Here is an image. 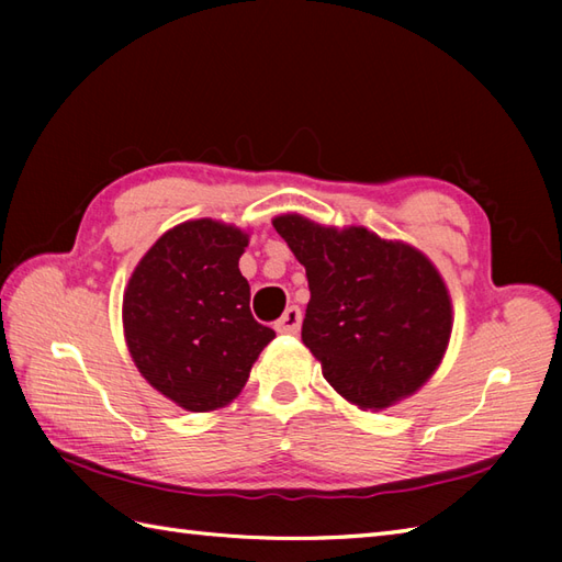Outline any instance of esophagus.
<instances>
[{"mask_svg":"<svg viewBox=\"0 0 562 562\" xmlns=\"http://www.w3.org/2000/svg\"><path fill=\"white\" fill-rule=\"evenodd\" d=\"M302 326V308L300 306H288L284 314L274 321V330L278 333H300Z\"/></svg>","mask_w":562,"mask_h":562,"instance_id":"34e87169","label":"esophagus"}]
</instances>
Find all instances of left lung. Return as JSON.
<instances>
[{"label": "left lung", "mask_w": 562, "mask_h": 562, "mask_svg": "<svg viewBox=\"0 0 562 562\" xmlns=\"http://www.w3.org/2000/svg\"><path fill=\"white\" fill-rule=\"evenodd\" d=\"M306 268L302 340L324 379L360 411L413 396L451 338V296L435 262L364 226H324L290 212L272 220Z\"/></svg>", "instance_id": "8db88e82"}]
</instances>
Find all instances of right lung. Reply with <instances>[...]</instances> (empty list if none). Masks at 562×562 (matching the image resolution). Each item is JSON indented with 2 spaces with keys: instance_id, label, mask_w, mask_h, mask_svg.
<instances>
[{
  "instance_id": "obj_1",
  "label": "right lung",
  "mask_w": 562,
  "mask_h": 562,
  "mask_svg": "<svg viewBox=\"0 0 562 562\" xmlns=\"http://www.w3.org/2000/svg\"><path fill=\"white\" fill-rule=\"evenodd\" d=\"M248 234L210 217L161 234L130 274L123 330L139 374L190 413L229 405L274 330L250 314L238 270Z\"/></svg>"
}]
</instances>
